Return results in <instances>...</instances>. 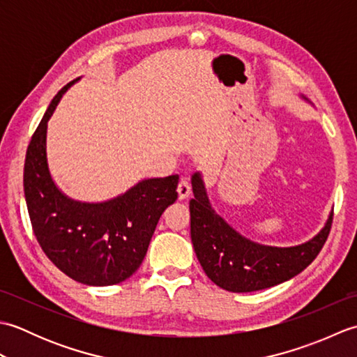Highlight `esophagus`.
Listing matches in <instances>:
<instances>
[{"mask_svg":"<svg viewBox=\"0 0 357 357\" xmlns=\"http://www.w3.org/2000/svg\"><path fill=\"white\" fill-rule=\"evenodd\" d=\"M192 193V185L185 178H181L179 179V184H178V195H179V199H185L188 195Z\"/></svg>","mask_w":357,"mask_h":357,"instance_id":"esophagus-1","label":"esophagus"}]
</instances>
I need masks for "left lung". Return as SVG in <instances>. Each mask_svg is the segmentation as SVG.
<instances>
[{"instance_id":"left-lung-1","label":"left lung","mask_w":357,"mask_h":357,"mask_svg":"<svg viewBox=\"0 0 357 357\" xmlns=\"http://www.w3.org/2000/svg\"><path fill=\"white\" fill-rule=\"evenodd\" d=\"M192 185L190 234L195 253L206 275L227 291L264 290L299 275L316 259L330 234L333 211L317 236L305 244L288 248L255 244L210 207L199 173L193 174Z\"/></svg>"}]
</instances>
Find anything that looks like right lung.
Segmentation results:
<instances>
[{"label": "right lung", "instance_id": "1", "mask_svg": "<svg viewBox=\"0 0 357 357\" xmlns=\"http://www.w3.org/2000/svg\"><path fill=\"white\" fill-rule=\"evenodd\" d=\"M53 98L29 142L24 195L32 229L45 256L77 282L115 285L139 268L162 211L178 198V174L146 179L101 204L72 201L58 190L45 158L47 121L64 92Z\"/></svg>", "mask_w": 357, "mask_h": 357}]
</instances>
